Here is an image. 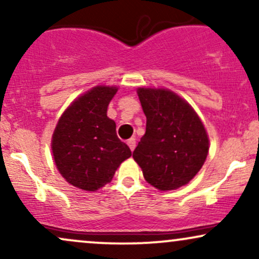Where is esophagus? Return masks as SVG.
Instances as JSON below:
<instances>
[{"instance_id":"34e87169","label":"esophagus","mask_w":259,"mask_h":259,"mask_svg":"<svg viewBox=\"0 0 259 259\" xmlns=\"http://www.w3.org/2000/svg\"><path fill=\"white\" fill-rule=\"evenodd\" d=\"M126 144H127V146L130 147V150L134 151V150H135V147H136V139L135 138L129 139V140H127Z\"/></svg>"}]
</instances>
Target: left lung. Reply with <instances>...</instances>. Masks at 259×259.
<instances>
[{"instance_id":"obj_1","label":"left lung","mask_w":259,"mask_h":259,"mask_svg":"<svg viewBox=\"0 0 259 259\" xmlns=\"http://www.w3.org/2000/svg\"><path fill=\"white\" fill-rule=\"evenodd\" d=\"M146 133L133 152L148 184L162 191L189 183L203 165L208 138L200 118L178 95L139 89Z\"/></svg>"}]
</instances>
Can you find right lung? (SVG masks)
Wrapping results in <instances>:
<instances>
[{"mask_svg": "<svg viewBox=\"0 0 259 259\" xmlns=\"http://www.w3.org/2000/svg\"><path fill=\"white\" fill-rule=\"evenodd\" d=\"M118 89L97 86L64 112L52 138V152L62 177L73 186L96 191L112 180L115 169L132 156L107 117Z\"/></svg>", "mask_w": 259, "mask_h": 259, "instance_id": "1", "label": "right lung"}]
</instances>
